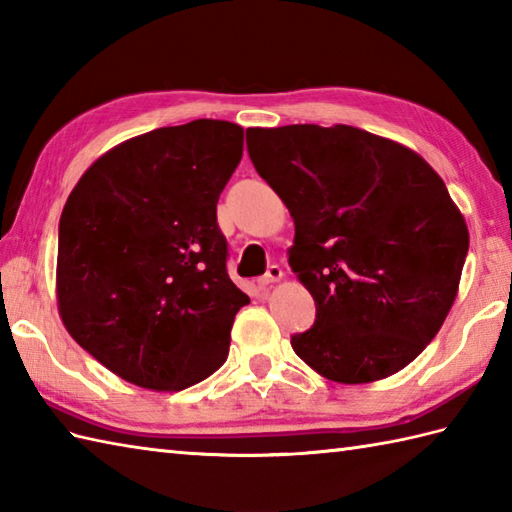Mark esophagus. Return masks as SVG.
I'll use <instances>...</instances> for the list:
<instances>
[{"label":"esophagus","mask_w":512,"mask_h":512,"mask_svg":"<svg viewBox=\"0 0 512 512\" xmlns=\"http://www.w3.org/2000/svg\"><path fill=\"white\" fill-rule=\"evenodd\" d=\"M281 277H284V270H281L277 264H273V266H268L264 277L257 279V284L259 286H270V284H275V281H279Z\"/></svg>","instance_id":"1"}]
</instances>
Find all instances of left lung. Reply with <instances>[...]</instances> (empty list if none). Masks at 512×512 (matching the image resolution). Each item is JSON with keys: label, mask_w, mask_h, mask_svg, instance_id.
<instances>
[{"label": "left lung", "mask_w": 512, "mask_h": 512, "mask_svg": "<svg viewBox=\"0 0 512 512\" xmlns=\"http://www.w3.org/2000/svg\"><path fill=\"white\" fill-rule=\"evenodd\" d=\"M246 145L295 220L288 264L317 306L292 350L336 383L400 372L442 328L469 253L442 178L350 125L250 127Z\"/></svg>", "instance_id": "left-lung-1"}]
</instances>
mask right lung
Returning <instances> with one entry per match:
<instances>
[{"label": "right lung", "instance_id": "1", "mask_svg": "<svg viewBox=\"0 0 512 512\" xmlns=\"http://www.w3.org/2000/svg\"><path fill=\"white\" fill-rule=\"evenodd\" d=\"M242 151L235 123L160 127L107 151L63 206L59 314L127 383L180 391L226 361L250 299L226 273L217 200Z\"/></svg>", "mask_w": 512, "mask_h": 512}]
</instances>
